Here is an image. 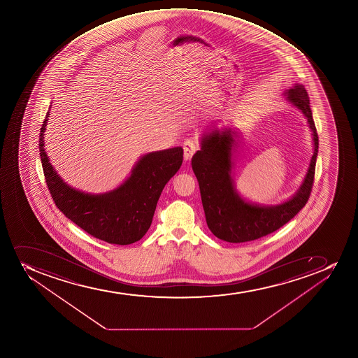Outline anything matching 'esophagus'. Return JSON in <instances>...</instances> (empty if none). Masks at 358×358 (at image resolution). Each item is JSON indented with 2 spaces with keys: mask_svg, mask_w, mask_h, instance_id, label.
Returning <instances> with one entry per match:
<instances>
[{
  "mask_svg": "<svg viewBox=\"0 0 358 358\" xmlns=\"http://www.w3.org/2000/svg\"><path fill=\"white\" fill-rule=\"evenodd\" d=\"M199 143H197L196 141H192V140H187V141L183 143V150H185V161L192 159V155L195 154L196 150L199 149Z\"/></svg>",
  "mask_w": 358,
  "mask_h": 358,
  "instance_id": "esophagus-1",
  "label": "esophagus"
}]
</instances>
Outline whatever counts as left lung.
Here are the masks:
<instances>
[{
    "label": "left lung",
    "instance_id": "8db88e82",
    "mask_svg": "<svg viewBox=\"0 0 358 358\" xmlns=\"http://www.w3.org/2000/svg\"><path fill=\"white\" fill-rule=\"evenodd\" d=\"M286 94L287 100L307 117L314 141V154L305 180L296 194L287 202L262 206L245 202L238 195L231 177V150L234 143V133L231 129H216L203 135L202 148L192 156V170L199 181L206 224L222 241L245 243L265 237L288 223L308 202L315 175L319 136L313 120L308 93L303 85L295 84Z\"/></svg>",
    "mask_w": 358,
    "mask_h": 358
}]
</instances>
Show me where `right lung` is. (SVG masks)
<instances>
[{
    "instance_id": "1",
    "label": "right lung",
    "mask_w": 358,
    "mask_h": 358,
    "mask_svg": "<svg viewBox=\"0 0 358 358\" xmlns=\"http://www.w3.org/2000/svg\"><path fill=\"white\" fill-rule=\"evenodd\" d=\"M49 112L39 133V154L46 185L57 208L80 229L110 244L140 241L152 224L164 185L183 162L181 147L142 156L131 176L112 192L91 195L69 187L53 169L44 149V131Z\"/></svg>"
}]
</instances>
